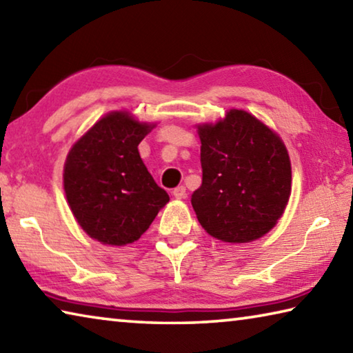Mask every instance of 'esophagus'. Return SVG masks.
Masks as SVG:
<instances>
[{
	"instance_id": "1",
	"label": "esophagus",
	"mask_w": 353,
	"mask_h": 353,
	"mask_svg": "<svg viewBox=\"0 0 353 353\" xmlns=\"http://www.w3.org/2000/svg\"><path fill=\"white\" fill-rule=\"evenodd\" d=\"M172 196H174L176 199H183L185 196H187V191H185V187H177L172 190Z\"/></svg>"
}]
</instances>
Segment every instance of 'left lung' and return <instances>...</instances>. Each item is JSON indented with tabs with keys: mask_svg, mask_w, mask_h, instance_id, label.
I'll use <instances>...</instances> for the list:
<instances>
[{
	"mask_svg": "<svg viewBox=\"0 0 353 353\" xmlns=\"http://www.w3.org/2000/svg\"><path fill=\"white\" fill-rule=\"evenodd\" d=\"M202 183L191 194L196 218L224 243H250L282 218L291 196V160L280 135L243 109L196 124Z\"/></svg>",
	"mask_w": 353,
	"mask_h": 353,
	"instance_id": "1",
	"label": "left lung"
}]
</instances>
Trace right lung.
I'll use <instances>...</instances> for the list:
<instances>
[{
    "mask_svg": "<svg viewBox=\"0 0 353 353\" xmlns=\"http://www.w3.org/2000/svg\"><path fill=\"white\" fill-rule=\"evenodd\" d=\"M155 126L129 110H112L70 148L65 196L76 223L93 240L109 246L134 243L170 202L139 152Z\"/></svg>",
    "mask_w": 353,
    "mask_h": 353,
    "instance_id": "add662e5",
    "label": "right lung"
}]
</instances>
